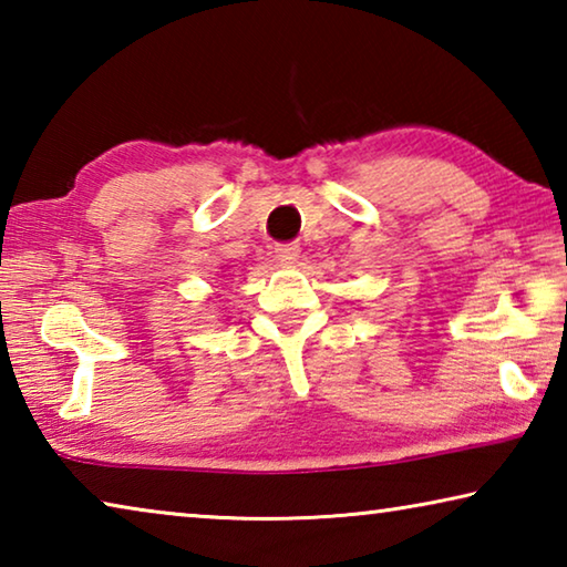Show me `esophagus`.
<instances>
[{"mask_svg": "<svg viewBox=\"0 0 567 567\" xmlns=\"http://www.w3.org/2000/svg\"><path fill=\"white\" fill-rule=\"evenodd\" d=\"M275 257L282 265H292V262H297V257H300V245H297V243L275 245Z\"/></svg>", "mask_w": 567, "mask_h": 567, "instance_id": "obj_1", "label": "esophagus"}]
</instances>
